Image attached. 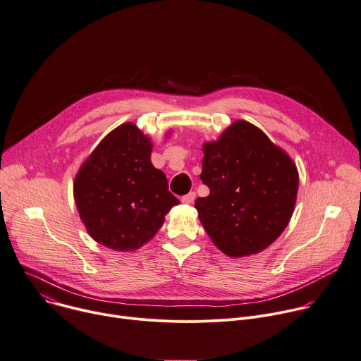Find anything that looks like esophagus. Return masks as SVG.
<instances>
[{
	"label": "esophagus",
	"mask_w": 361,
	"mask_h": 361,
	"mask_svg": "<svg viewBox=\"0 0 361 361\" xmlns=\"http://www.w3.org/2000/svg\"><path fill=\"white\" fill-rule=\"evenodd\" d=\"M194 200H195V192L194 191H190L188 194H185L181 197V202L184 204H191V203H194Z\"/></svg>",
	"instance_id": "34e87169"
}]
</instances>
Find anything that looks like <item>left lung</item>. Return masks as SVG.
<instances>
[{
  "label": "left lung",
  "instance_id": "8db88e82",
  "mask_svg": "<svg viewBox=\"0 0 361 361\" xmlns=\"http://www.w3.org/2000/svg\"><path fill=\"white\" fill-rule=\"evenodd\" d=\"M200 180L210 188L194 207L213 243L232 257L268 247L288 226L298 191L292 159L255 125L238 121L204 145Z\"/></svg>",
  "mask_w": 361,
  "mask_h": 361
}]
</instances>
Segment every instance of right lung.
Masks as SVG:
<instances>
[{
    "label": "right lung",
    "mask_w": 361,
    "mask_h": 361,
    "mask_svg": "<svg viewBox=\"0 0 361 361\" xmlns=\"http://www.w3.org/2000/svg\"><path fill=\"white\" fill-rule=\"evenodd\" d=\"M151 141L133 123L108 134L75 180V202L89 235L114 250H135L159 231L178 204L151 164Z\"/></svg>",
    "instance_id": "1"
}]
</instances>
